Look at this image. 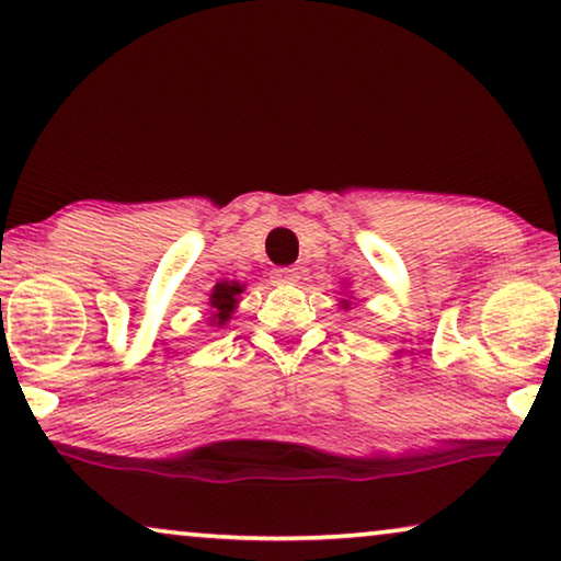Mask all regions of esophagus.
<instances>
[{
    "instance_id": "34e87169",
    "label": "esophagus",
    "mask_w": 561,
    "mask_h": 561,
    "mask_svg": "<svg viewBox=\"0 0 561 561\" xmlns=\"http://www.w3.org/2000/svg\"><path fill=\"white\" fill-rule=\"evenodd\" d=\"M300 278V273H298V267H275L273 271V280L275 283H296Z\"/></svg>"
}]
</instances>
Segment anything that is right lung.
<instances>
[{"label": "right lung", "instance_id": "right-lung-1", "mask_svg": "<svg viewBox=\"0 0 561 561\" xmlns=\"http://www.w3.org/2000/svg\"><path fill=\"white\" fill-rule=\"evenodd\" d=\"M240 294H242L240 283H234V280L232 283L230 280L217 283L215 290H213V296H209V304H213V308H215L213 321L225 323L227 319H230V313H232L234 304H238V296Z\"/></svg>", "mask_w": 561, "mask_h": 561}]
</instances>
